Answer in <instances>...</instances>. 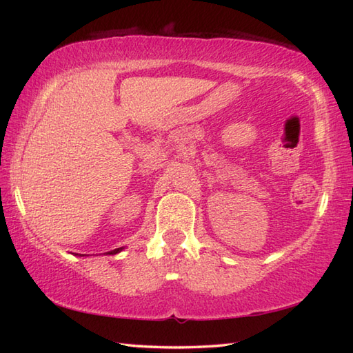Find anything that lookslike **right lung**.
Wrapping results in <instances>:
<instances>
[{
  "label": "right lung",
  "instance_id": "add662e5",
  "mask_svg": "<svg viewBox=\"0 0 353 353\" xmlns=\"http://www.w3.org/2000/svg\"><path fill=\"white\" fill-rule=\"evenodd\" d=\"M121 250H124V247H118V249L110 250V252H108L106 254H117V253H119ZM77 256H85V254H79V253H77Z\"/></svg>",
  "mask_w": 353,
  "mask_h": 353
}]
</instances>
